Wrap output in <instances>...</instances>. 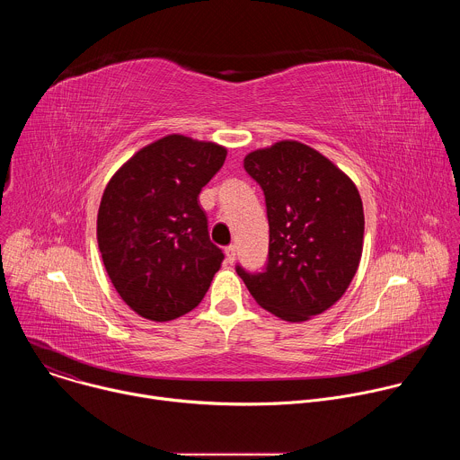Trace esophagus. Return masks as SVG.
<instances>
[{
    "label": "esophagus",
    "mask_w": 460,
    "mask_h": 460,
    "mask_svg": "<svg viewBox=\"0 0 460 460\" xmlns=\"http://www.w3.org/2000/svg\"><path fill=\"white\" fill-rule=\"evenodd\" d=\"M224 252H226V260L229 261V264H233V261L236 260V247L234 245H227L224 249Z\"/></svg>",
    "instance_id": "obj_1"
}]
</instances>
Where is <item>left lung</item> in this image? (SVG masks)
<instances>
[{"instance_id": "obj_1", "label": "left lung", "mask_w": 460, "mask_h": 460, "mask_svg": "<svg viewBox=\"0 0 460 460\" xmlns=\"http://www.w3.org/2000/svg\"><path fill=\"white\" fill-rule=\"evenodd\" d=\"M266 196L270 254L261 273L236 266L252 298L275 316L304 322L330 309L362 254L364 209L355 183L318 151L293 140L245 156Z\"/></svg>"}]
</instances>
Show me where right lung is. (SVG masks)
I'll list each match as a JSON object with an SVG mask.
<instances>
[{
	"mask_svg": "<svg viewBox=\"0 0 460 460\" xmlns=\"http://www.w3.org/2000/svg\"><path fill=\"white\" fill-rule=\"evenodd\" d=\"M227 151L169 135L140 149L107 183L98 211V247L123 302L167 322L206 296L224 260L199 204Z\"/></svg>",
	"mask_w": 460,
	"mask_h": 460,
	"instance_id": "add662e5",
	"label": "right lung"
}]
</instances>
